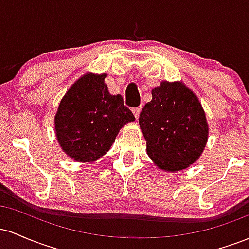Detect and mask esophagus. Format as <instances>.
Masks as SVG:
<instances>
[{
    "label": "esophagus",
    "instance_id": "esophagus-1",
    "mask_svg": "<svg viewBox=\"0 0 249 249\" xmlns=\"http://www.w3.org/2000/svg\"><path fill=\"white\" fill-rule=\"evenodd\" d=\"M141 111H142V107H133V108H132V112H133L134 117H136V119H138L139 113H141Z\"/></svg>",
    "mask_w": 249,
    "mask_h": 249
}]
</instances>
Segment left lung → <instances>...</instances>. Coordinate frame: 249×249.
I'll list each match as a JSON object with an SVG mask.
<instances>
[{
    "label": "left lung",
    "mask_w": 249,
    "mask_h": 249,
    "mask_svg": "<svg viewBox=\"0 0 249 249\" xmlns=\"http://www.w3.org/2000/svg\"><path fill=\"white\" fill-rule=\"evenodd\" d=\"M139 125L147 153L161 170H184L204 150L208 128L196 96L180 83L162 82L142 107Z\"/></svg>",
    "instance_id": "8db88e82"
}]
</instances>
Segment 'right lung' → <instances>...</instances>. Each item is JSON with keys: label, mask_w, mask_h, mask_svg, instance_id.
Returning a JSON list of instances; mask_svg holds the SVG:
<instances>
[{"label": "right lung", "mask_w": 249, "mask_h": 249, "mask_svg": "<svg viewBox=\"0 0 249 249\" xmlns=\"http://www.w3.org/2000/svg\"><path fill=\"white\" fill-rule=\"evenodd\" d=\"M107 75L83 76L63 97L55 117L56 136L65 153L93 161L107 152L124 124L134 121L121 95L108 93Z\"/></svg>", "instance_id": "obj_1"}]
</instances>
